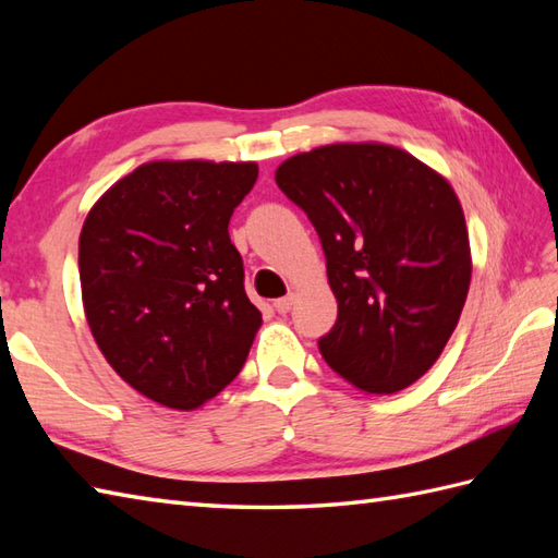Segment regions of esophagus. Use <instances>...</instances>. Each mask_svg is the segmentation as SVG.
I'll return each instance as SVG.
<instances>
[{
  "instance_id": "esophagus-1",
  "label": "esophagus",
  "mask_w": 558,
  "mask_h": 558,
  "mask_svg": "<svg viewBox=\"0 0 558 558\" xmlns=\"http://www.w3.org/2000/svg\"><path fill=\"white\" fill-rule=\"evenodd\" d=\"M292 304H294V294H288V298H280V300L272 302V306H276L278 314H288L292 310Z\"/></svg>"
}]
</instances>
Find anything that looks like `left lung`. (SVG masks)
Returning a JSON list of instances; mask_svg holds the SVG:
<instances>
[{"instance_id":"obj_1","label":"left lung","mask_w":558,"mask_h":558,"mask_svg":"<svg viewBox=\"0 0 558 558\" xmlns=\"http://www.w3.org/2000/svg\"><path fill=\"white\" fill-rule=\"evenodd\" d=\"M280 192L322 240L336 326L326 364L366 393H398L432 369L470 288V242L453 189L410 153L333 144L286 160Z\"/></svg>"}]
</instances>
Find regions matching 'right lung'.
Returning a JSON list of instances; mask_svg holds the SVG:
<instances>
[{"label":"right lung","mask_w":558,"mask_h":558,"mask_svg":"<svg viewBox=\"0 0 558 558\" xmlns=\"http://www.w3.org/2000/svg\"><path fill=\"white\" fill-rule=\"evenodd\" d=\"M254 162H146L83 222V310L105 360L141 396L194 410L242 372L260 326L230 242Z\"/></svg>","instance_id":"right-lung-1"}]
</instances>
